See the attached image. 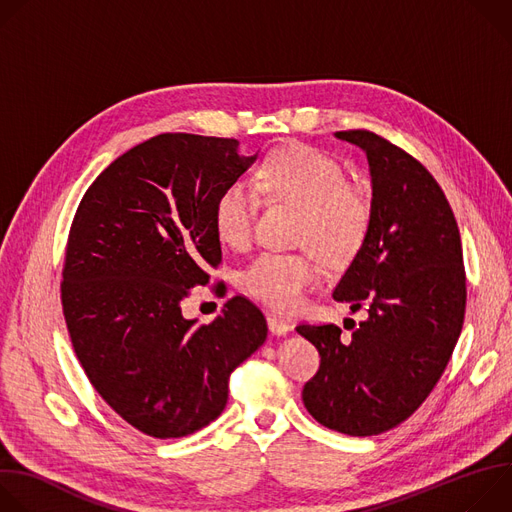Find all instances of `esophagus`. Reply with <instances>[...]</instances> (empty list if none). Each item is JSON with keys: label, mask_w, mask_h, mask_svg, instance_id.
<instances>
[{"label": "esophagus", "mask_w": 512, "mask_h": 512, "mask_svg": "<svg viewBox=\"0 0 512 512\" xmlns=\"http://www.w3.org/2000/svg\"><path fill=\"white\" fill-rule=\"evenodd\" d=\"M267 326L275 336H285L291 330V324L287 320H283L281 316H275V314H267Z\"/></svg>", "instance_id": "obj_1"}]
</instances>
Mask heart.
<instances>
[{
  "instance_id": "1",
  "label": "heart",
  "mask_w": 512,
  "mask_h": 512,
  "mask_svg": "<svg viewBox=\"0 0 512 512\" xmlns=\"http://www.w3.org/2000/svg\"><path fill=\"white\" fill-rule=\"evenodd\" d=\"M259 186L298 208L296 243L312 249L326 265L352 259L367 237V194L346 182V172L336 160L314 148L294 145L267 158L259 170ZM255 206V194L245 182L231 184L214 208L218 239L233 249H245L253 237ZM316 279V261L300 253H261L243 273L251 294L279 312L298 310Z\"/></svg>"
}]
</instances>
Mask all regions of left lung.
Returning <instances> with one entry per match:
<instances>
[{
  "label": "left lung",
  "instance_id": "obj_1",
  "mask_svg": "<svg viewBox=\"0 0 512 512\" xmlns=\"http://www.w3.org/2000/svg\"><path fill=\"white\" fill-rule=\"evenodd\" d=\"M360 148L371 172V223L332 298L364 306L352 338L334 324H300L320 356L302 399L328 429L364 437L405 421L433 391L460 338L466 312L462 243L435 178L371 131H336Z\"/></svg>",
  "mask_w": 512,
  "mask_h": 512
}]
</instances>
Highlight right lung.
I'll return each mask as SVG.
<instances>
[{
  "mask_svg": "<svg viewBox=\"0 0 512 512\" xmlns=\"http://www.w3.org/2000/svg\"><path fill=\"white\" fill-rule=\"evenodd\" d=\"M255 160L237 139L156 135L101 172L72 221L60 285L72 346L109 407L158 440L221 415L231 373L267 338L243 296L208 326L182 316L223 261L216 202Z\"/></svg>",
  "mask_w": 512,
  "mask_h": 512,
  "instance_id": "1",
  "label": "right lung"
}]
</instances>
